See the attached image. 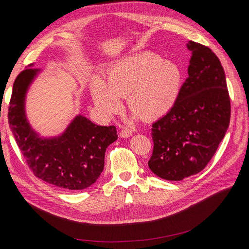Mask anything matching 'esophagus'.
Here are the masks:
<instances>
[{
	"label": "esophagus",
	"instance_id": "1",
	"mask_svg": "<svg viewBox=\"0 0 249 249\" xmlns=\"http://www.w3.org/2000/svg\"><path fill=\"white\" fill-rule=\"evenodd\" d=\"M119 136L121 138H128L130 136H132V131H130V130H128V129H123L120 131Z\"/></svg>",
	"mask_w": 249,
	"mask_h": 249
}]
</instances>
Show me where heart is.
<instances>
[{
	"mask_svg": "<svg viewBox=\"0 0 249 249\" xmlns=\"http://www.w3.org/2000/svg\"><path fill=\"white\" fill-rule=\"evenodd\" d=\"M184 73L176 62L164 60L153 52L127 56L109 69L107 83L94 75L89 83L90 95L104 119L121 107L127 97L130 111L145 121H152L171 112L178 103Z\"/></svg>",
	"mask_w": 249,
	"mask_h": 249,
	"instance_id": "obj_1",
	"label": "heart"
}]
</instances>
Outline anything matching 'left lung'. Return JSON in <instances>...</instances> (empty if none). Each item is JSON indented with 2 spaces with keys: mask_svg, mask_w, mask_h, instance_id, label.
<instances>
[{
  "mask_svg": "<svg viewBox=\"0 0 249 249\" xmlns=\"http://www.w3.org/2000/svg\"><path fill=\"white\" fill-rule=\"evenodd\" d=\"M188 78L176 106L152 124L150 171L167 180L197 175L214 156L230 122L223 67L205 45L189 41Z\"/></svg>",
  "mask_w": 249,
  "mask_h": 249,
  "instance_id": "left-lung-1",
  "label": "left lung"
}]
</instances>
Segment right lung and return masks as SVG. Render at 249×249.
I'll use <instances>...</instances> for the list:
<instances>
[{
  "label": "right lung",
  "mask_w": 249,
  "mask_h": 249,
  "mask_svg": "<svg viewBox=\"0 0 249 249\" xmlns=\"http://www.w3.org/2000/svg\"><path fill=\"white\" fill-rule=\"evenodd\" d=\"M31 67L21 71L13 85L8 113L11 131L34 176L61 189H87L103 172L105 152L118 138L116 127L99 126L77 115L60 135L41 137L25 112L28 89L40 72Z\"/></svg>",
  "instance_id": "right-lung-1"
}]
</instances>
